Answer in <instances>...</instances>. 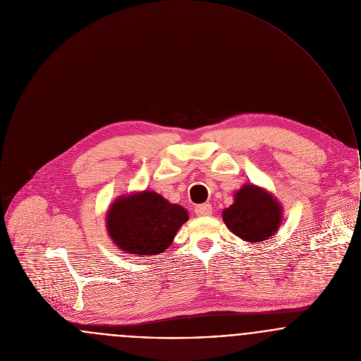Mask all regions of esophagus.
Returning <instances> with one entry per match:
<instances>
[{"label": "esophagus", "mask_w": 361, "mask_h": 361, "mask_svg": "<svg viewBox=\"0 0 361 361\" xmlns=\"http://www.w3.org/2000/svg\"><path fill=\"white\" fill-rule=\"evenodd\" d=\"M195 213L200 217H206V216H210L212 214V206L209 203H204V204H197L195 207Z\"/></svg>", "instance_id": "obj_1"}]
</instances>
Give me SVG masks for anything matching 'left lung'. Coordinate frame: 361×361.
I'll use <instances>...</instances> for the list:
<instances>
[{
	"instance_id": "1",
	"label": "left lung",
	"mask_w": 361,
	"mask_h": 361,
	"mask_svg": "<svg viewBox=\"0 0 361 361\" xmlns=\"http://www.w3.org/2000/svg\"><path fill=\"white\" fill-rule=\"evenodd\" d=\"M234 197V203L223 212V220L233 234L255 243L269 240L277 233L281 206L267 190L243 185Z\"/></svg>"
}]
</instances>
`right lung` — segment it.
Segmentation results:
<instances>
[{
    "label": "right lung",
    "instance_id": "obj_1",
    "mask_svg": "<svg viewBox=\"0 0 361 361\" xmlns=\"http://www.w3.org/2000/svg\"><path fill=\"white\" fill-rule=\"evenodd\" d=\"M189 220L188 212L149 190L121 196L112 203L106 228L114 243L133 256L161 255L178 230Z\"/></svg>",
    "mask_w": 361,
    "mask_h": 361
}]
</instances>
